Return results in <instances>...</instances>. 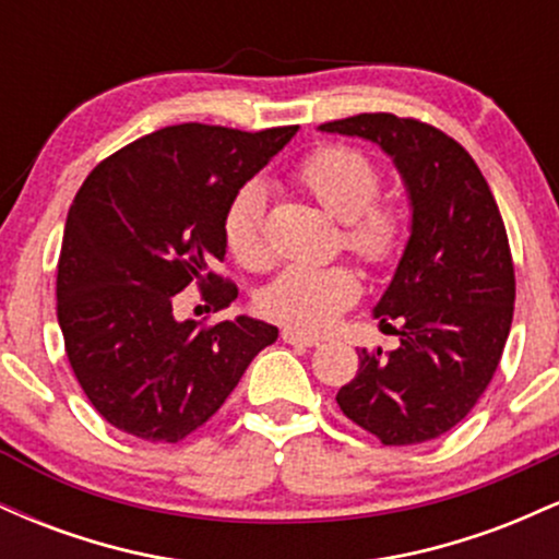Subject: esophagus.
Masks as SVG:
<instances>
[{
    "label": "esophagus",
    "instance_id": "34e87169",
    "mask_svg": "<svg viewBox=\"0 0 559 559\" xmlns=\"http://www.w3.org/2000/svg\"><path fill=\"white\" fill-rule=\"evenodd\" d=\"M281 338H284L286 344H294V346H318L320 344L318 336H307V333L294 331V329L281 331Z\"/></svg>",
    "mask_w": 559,
    "mask_h": 559
}]
</instances>
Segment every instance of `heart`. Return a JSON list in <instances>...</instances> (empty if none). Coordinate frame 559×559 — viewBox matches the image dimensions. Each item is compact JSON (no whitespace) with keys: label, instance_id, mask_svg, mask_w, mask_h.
<instances>
[{"label":"heart","instance_id":"b5f03b06","mask_svg":"<svg viewBox=\"0 0 559 559\" xmlns=\"http://www.w3.org/2000/svg\"><path fill=\"white\" fill-rule=\"evenodd\" d=\"M294 181L310 191L325 213L344 221V243L368 262H383L402 239V215L391 204L373 202L378 170L352 146H323L294 170ZM223 236L247 267L271 262L265 236V191L247 183L236 191L223 217ZM360 275L349 265H288L262 288L260 307L267 318L301 333L325 331L338 312L360 297Z\"/></svg>","mask_w":559,"mask_h":559}]
</instances>
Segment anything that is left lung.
<instances>
[{
    "mask_svg": "<svg viewBox=\"0 0 559 559\" xmlns=\"http://www.w3.org/2000/svg\"><path fill=\"white\" fill-rule=\"evenodd\" d=\"M318 131L376 144L409 202V236L373 307L381 329L400 325V346L362 349L336 402L383 444H423L471 413L510 336L515 271L502 215L473 157L431 126L365 112Z\"/></svg>",
    "mask_w": 559,
    "mask_h": 559,
    "instance_id": "obj_1",
    "label": "left lung"
}]
</instances>
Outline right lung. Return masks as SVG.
<instances>
[{
    "label": "right lung",
    "instance_id": "obj_1",
    "mask_svg": "<svg viewBox=\"0 0 559 559\" xmlns=\"http://www.w3.org/2000/svg\"><path fill=\"white\" fill-rule=\"evenodd\" d=\"M297 131L170 126L83 181L57 262V318L70 368L110 426L146 441L183 439L278 338L275 325L249 316L199 329L176 318L173 297L189 284L207 288L215 310L239 297L210 271L228 249L223 217Z\"/></svg>",
    "mask_w": 559,
    "mask_h": 559
}]
</instances>
